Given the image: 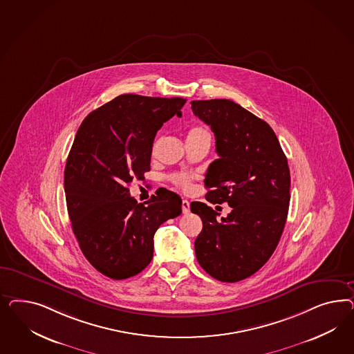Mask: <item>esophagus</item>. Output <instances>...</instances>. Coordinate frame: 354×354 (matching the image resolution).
<instances>
[{
  "label": "esophagus",
  "mask_w": 354,
  "mask_h": 354,
  "mask_svg": "<svg viewBox=\"0 0 354 354\" xmlns=\"http://www.w3.org/2000/svg\"><path fill=\"white\" fill-rule=\"evenodd\" d=\"M183 214H188L189 213V201L183 200L182 201Z\"/></svg>",
  "instance_id": "1"
}]
</instances>
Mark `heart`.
Returning <instances> with one entry per match:
<instances>
[{"label":"heart","instance_id":"obj_1","mask_svg":"<svg viewBox=\"0 0 354 354\" xmlns=\"http://www.w3.org/2000/svg\"><path fill=\"white\" fill-rule=\"evenodd\" d=\"M196 136H209L210 138V132H209V129H205L203 126H194L188 131L187 138H196ZM192 179V175H188V174H175L171 176L172 183L184 191L191 189Z\"/></svg>","mask_w":354,"mask_h":354}]
</instances>
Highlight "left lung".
Here are the masks:
<instances>
[{
  "label": "left lung",
  "instance_id": "1",
  "mask_svg": "<svg viewBox=\"0 0 354 354\" xmlns=\"http://www.w3.org/2000/svg\"><path fill=\"white\" fill-rule=\"evenodd\" d=\"M193 114L210 126L218 160L210 163L205 198L232 207L225 218L194 201L203 231L194 241L200 266L235 283L257 272L278 247L290 207L288 162L275 132L231 100L192 101Z\"/></svg>",
  "mask_w": 354,
  "mask_h": 354
}]
</instances>
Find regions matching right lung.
I'll list each match as a JSON object with an SVG mask.
<instances>
[{
	"mask_svg": "<svg viewBox=\"0 0 354 354\" xmlns=\"http://www.w3.org/2000/svg\"><path fill=\"white\" fill-rule=\"evenodd\" d=\"M180 97L120 95L86 115L64 167L67 212L79 247L107 278L138 275L153 258L158 227L182 214V198L163 189L146 205L129 196L150 170L157 131L182 117Z\"/></svg>",
	"mask_w": 354,
	"mask_h": 354,
	"instance_id": "right-lung-1",
	"label": "right lung"
}]
</instances>
